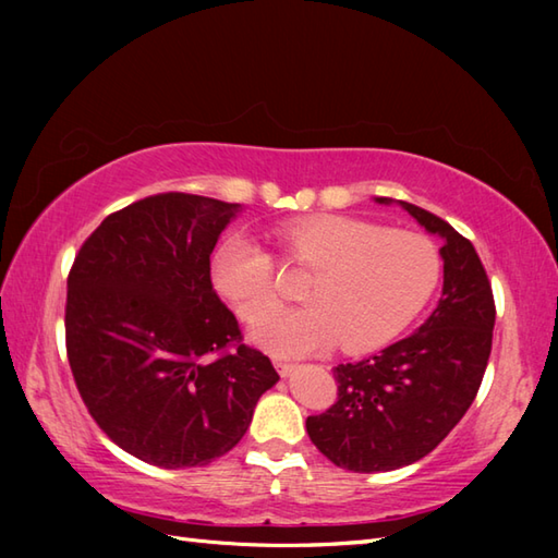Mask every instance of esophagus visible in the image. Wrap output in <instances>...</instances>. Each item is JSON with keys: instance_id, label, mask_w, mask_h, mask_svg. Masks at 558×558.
I'll use <instances>...</instances> for the list:
<instances>
[{"instance_id": "1", "label": "esophagus", "mask_w": 558, "mask_h": 558, "mask_svg": "<svg viewBox=\"0 0 558 558\" xmlns=\"http://www.w3.org/2000/svg\"><path fill=\"white\" fill-rule=\"evenodd\" d=\"M272 364H276V369L280 376H290L294 369H298V364H292L288 360H272Z\"/></svg>"}]
</instances>
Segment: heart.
<instances>
[{
	"mask_svg": "<svg viewBox=\"0 0 558 558\" xmlns=\"http://www.w3.org/2000/svg\"><path fill=\"white\" fill-rule=\"evenodd\" d=\"M278 242L290 264L314 270L302 288L310 306L276 312L252 328L254 342L286 357L336 340L345 352L386 345L424 310L441 278V254L429 236L350 216L292 220L278 228ZM210 278L246 322L278 304L272 258L244 234L216 248Z\"/></svg>",
	"mask_w": 558,
	"mask_h": 558,
	"instance_id": "heart-1",
	"label": "heart"
}]
</instances>
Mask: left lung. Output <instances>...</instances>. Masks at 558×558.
<instances>
[{
    "instance_id": "1",
    "label": "left lung",
    "mask_w": 558,
    "mask_h": 558,
    "mask_svg": "<svg viewBox=\"0 0 558 558\" xmlns=\"http://www.w3.org/2000/svg\"><path fill=\"white\" fill-rule=\"evenodd\" d=\"M398 206L444 242V290L412 336L369 360L338 364L336 405L306 417L312 444L352 472L398 470L432 453L475 400L492 352L494 294L475 246L434 213L408 201Z\"/></svg>"
}]
</instances>
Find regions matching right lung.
Listing matches in <instances>:
<instances>
[{
    "label": "right lung",
    "mask_w": 558,
    "mask_h": 558,
    "mask_svg": "<svg viewBox=\"0 0 558 558\" xmlns=\"http://www.w3.org/2000/svg\"><path fill=\"white\" fill-rule=\"evenodd\" d=\"M240 210L180 192L141 198L105 218L71 266L76 388L100 429L150 465L204 468L228 453L280 378L210 282L213 248Z\"/></svg>",
    "instance_id": "1"
}]
</instances>
